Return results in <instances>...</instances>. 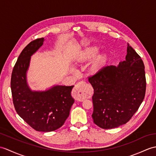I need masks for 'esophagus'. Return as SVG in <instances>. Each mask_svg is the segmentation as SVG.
Here are the masks:
<instances>
[{
	"label": "esophagus",
	"instance_id": "1",
	"mask_svg": "<svg viewBox=\"0 0 156 156\" xmlns=\"http://www.w3.org/2000/svg\"><path fill=\"white\" fill-rule=\"evenodd\" d=\"M84 82H80L77 84H76L73 90V94L76 100L78 101L83 100V94L84 93V88L83 85L84 84Z\"/></svg>",
	"mask_w": 156,
	"mask_h": 156
}]
</instances>
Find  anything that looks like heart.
<instances>
[{
    "label": "heart",
    "mask_w": 156,
    "mask_h": 156,
    "mask_svg": "<svg viewBox=\"0 0 156 156\" xmlns=\"http://www.w3.org/2000/svg\"><path fill=\"white\" fill-rule=\"evenodd\" d=\"M99 49L96 46L90 47V48H87L85 52H84V54L82 56V60H90L92 58L94 57L96 54L98 53ZM105 62H106V56L104 55H100L97 58L95 59V60L93 62L91 66V70L92 72H96L100 68L102 67L104 64Z\"/></svg>",
    "instance_id": "heart-1"
}]
</instances>
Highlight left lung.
Masks as SVG:
<instances>
[{
    "label": "left lung",
    "instance_id": "1",
    "mask_svg": "<svg viewBox=\"0 0 156 156\" xmlns=\"http://www.w3.org/2000/svg\"><path fill=\"white\" fill-rule=\"evenodd\" d=\"M88 81L94 88L92 117L102 129L126 124L138 110L146 94L143 60L128 44L124 61L118 66L103 67Z\"/></svg>",
    "mask_w": 156,
    "mask_h": 156
}]
</instances>
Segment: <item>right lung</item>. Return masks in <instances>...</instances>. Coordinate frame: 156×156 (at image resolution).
<instances>
[{"label": "right lung", "mask_w": 156, "mask_h": 156, "mask_svg": "<svg viewBox=\"0 0 156 156\" xmlns=\"http://www.w3.org/2000/svg\"><path fill=\"white\" fill-rule=\"evenodd\" d=\"M44 38L36 39L25 47L13 68L10 87L14 108L20 116L38 132L60 128L69 116L74 100V86H54L46 91H32L27 81L30 57L41 48Z\"/></svg>", "instance_id": "1"}]
</instances>
